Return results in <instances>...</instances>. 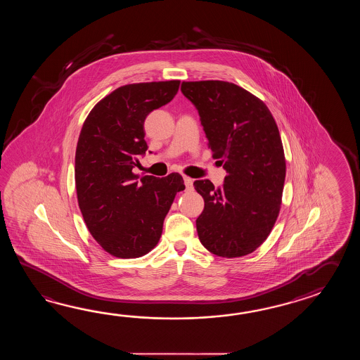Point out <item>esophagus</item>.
I'll return each mask as SVG.
<instances>
[{"instance_id":"obj_1","label":"esophagus","mask_w":360,"mask_h":360,"mask_svg":"<svg viewBox=\"0 0 360 360\" xmlns=\"http://www.w3.org/2000/svg\"><path fill=\"white\" fill-rule=\"evenodd\" d=\"M184 183H185V186H186L188 189L193 188V179H191V177L184 176Z\"/></svg>"}]
</instances>
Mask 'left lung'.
<instances>
[{
  "instance_id": "left-lung-1",
  "label": "left lung",
  "mask_w": 360,
  "mask_h": 360,
  "mask_svg": "<svg viewBox=\"0 0 360 360\" xmlns=\"http://www.w3.org/2000/svg\"><path fill=\"white\" fill-rule=\"evenodd\" d=\"M181 92L228 174L219 188L194 181L205 199L195 221L199 240L216 256H245L264 243L281 210L285 160L278 126L264 101L237 84L183 82Z\"/></svg>"
}]
</instances>
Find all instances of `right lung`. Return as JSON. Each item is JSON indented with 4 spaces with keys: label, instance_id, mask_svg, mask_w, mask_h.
I'll return each instance as SVG.
<instances>
[{
    "label": "right lung",
    "instance_id": "1",
    "mask_svg": "<svg viewBox=\"0 0 360 360\" xmlns=\"http://www.w3.org/2000/svg\"><path fill=\"white\" fill-rule=\"evenodd\" d=\"M180 81L118 87L92 108L78 138L75 161L77 198L94 239L108 253L135 259L153 250L181 175L140 177L132 172L144 155V122L176 95Z\"/></svg>",
    "mask_w": 360,
    "mask_h": 360
}]
</instances>
